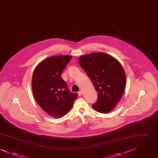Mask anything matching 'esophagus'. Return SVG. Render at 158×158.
Here are the masks:
<instances>
[{"instance_id": "esophagus-1", "label": "esophagus", "mask_w": 158, "mask_h": 158, "mask_svg": "<svg viewBox=\"0 0 158 158\" xmlns=\"http://www.w3.org/2000/svg\"><path fill=\"white\" fill-rule=\"evenodd\" d=\"M78 96L79 97H81L82 96V90H80L79 92H78Z\"/></svg>"}]
</instances>
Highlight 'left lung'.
Instances as JSON below:
<instances>
[{"label": "left lung", "mask_w": 158, "mask_h": 158, "mask_svg": "<svg viewBox=\"0 0 158 158\" xmlns=\"http://www.w3.org/2000/svg\"><path fill=\"white\" fill-rule=\"evenodd\" d=\"M78 63L90 78L98 93L93 109L101 113L110 112L123 96L126 76L120 63L108 54L94 53L81 56Z\"/></svg>", "instance_id": "8db88e82"}]
</instances>
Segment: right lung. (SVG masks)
I'll list each match as a JSON object with an SVG mask.
<instances>
[{
  "mask_svg": "<svg viewBox=\"0 0 158 158\" xmlns=\"http://www.w3.org/2000/svg\"><path fill=\"white\" fill-rule=\"evenodd\" d=\"M72 57H48L38 64L32 74V90L35 99L44 111L56 118L68 114L77 97V93L69 89L61 76Z\"/></svg>",
  "mask_w": 158,
  "mask_h": 158,
  "instance_id": "add662e5",
  "label": "right lung"
}]
</instances>
